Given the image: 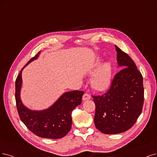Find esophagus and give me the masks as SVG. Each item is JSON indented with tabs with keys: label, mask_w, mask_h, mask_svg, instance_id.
I'll list each match as a JSON object with an SVG mask.
<instances>
[{
	"label": "esophagus",
	"mask_w": 157,
	"mask_h": 157,
	"mask_svg": "<svg viewBox=\"0 0 157 157\" xmlns=\"http://www.w3.org/2000/svg\"><path fill=\"white\" fill-rule=\"evenodd\" d=\"M90 98H91V96L88 93H85L83 96V101H85L86 100H90Z\"/></svg>",
	"instance_id": "obj_1"
}]
</instances>
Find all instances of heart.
Returning a JSON list of instances; mask_svg holds the SVG:
<instances>
[{
	"label": "heart",
	"instance_id": "obj_1",
	"mask_svg": "<svg viewBox=\"0 0 157 157\" xmlns=\"http://www.w3.org/2000/svg\"><path fill=\"white\" fill-rule=\"evenodd\" d=\"M98 63L96 68L91 73L94 74L91 78L90 84L92 88L94 90L102 92L106 90L111 85L112 79V66L110 63H105L99 68Z\"/></svg>",
	"mask_w": 157,
	"mask_h": 157
}]
</instances>
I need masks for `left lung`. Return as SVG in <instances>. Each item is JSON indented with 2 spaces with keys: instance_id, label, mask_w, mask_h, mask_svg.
<instances>
[{
  "instance_id": "left-lung-1",
  "label": "left lung",
  "mask_w": 157,
  "mask_h": 157,
  "mask_svg": "<svg viewBox=\"0 0 157 157\" xmlns=\"http://www.w3.org/2000/svg\"><path fill=\"white\" fill-rule=\"evenodd\" d=\"M115 47L121 70L114 75L107 92L92 96L96 106L95 126L107 135L129 129L140 115L144 100L141 72L128 54L117 45Z\"/></svg>"
}]
</instances>
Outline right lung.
Instances as JSON below:
<instances>
[{
	"label": "right lung",
	"mask_w": 157,
	"mask_h": 157,
	"mask_svg": "<svg viewBox=\"0 0 157 157\" xmlns=\"http://www.w3.org/2000/svg\"><path fill=\"white\" fill-rule=\"evenodd\" d=\"M40 52L26 64L37 59ZM21 71L15 81V101L20 119L27 128L36 135L50 139L63 138L72 126V112L82 103L83 91L74 90L63 94L53 105L41 111H33L25 107L20 99L22 84Z\"/></svg>",
	"instance_id": "right-lung-1"
}]
</instances>
